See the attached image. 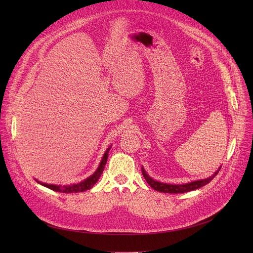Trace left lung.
<instances>
[{
  "instance_id": "left-lung-1",
  "label": "left lung",
  "mask_w": 253,
  "mask_h": 253,
  "mask_svg": "<svg viewBox=\"0 0 253 253\" xmlns=\"http://www.w3.org/2000/svg\"><path fill=\"white\" fill-rule=\"evenodd\" d=\"M221 166L216 170L214 172V174H212L211 176L207 177V178H204V179H199V180H195V181H191V182H188V183H184V184H168V183H163V182H159V181H156V180L152 179L145 171V169L141 168L142 170V174H143V177L145 178V180L147 181V183L153 188L155 189L156 191H159V192H163V193H185V192H188V191H192V190H195V189H198L206 184H208L211 180L218 174L219 170H220Z\"/></svg>"
}]
</instances>
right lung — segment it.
<instances>
[{
    "mask_svg": "<svg viewBox=\"0 0 253 253\" xmlns=\"http://www.w3.org/2000/svg\"><path fill=\"white\" fill-rule=\"evenodd\" d=\"M111 146L108 147L107 150L105 151L104 155H103V158L97 168V170L89 177H87L86 179H84L83 181L79 182V183H74V184H68V185H56V184H48V183H44V182H41L39 181V180L35 179L36 181H37L39 184L51 189V190H54V191H57V192H63V193H77V192H83V191H86L90 188H92L96 182L98 181V179L100 178L101 174L103 173V170H104V167L106 165V162H107V159H108V153H109V150H110Z\"/></svg>",
    "mask_w": 253,
    "mask_h": 253,
    "instance_id": "obj_1",
    "label": "right lung"
}]
</instances>
